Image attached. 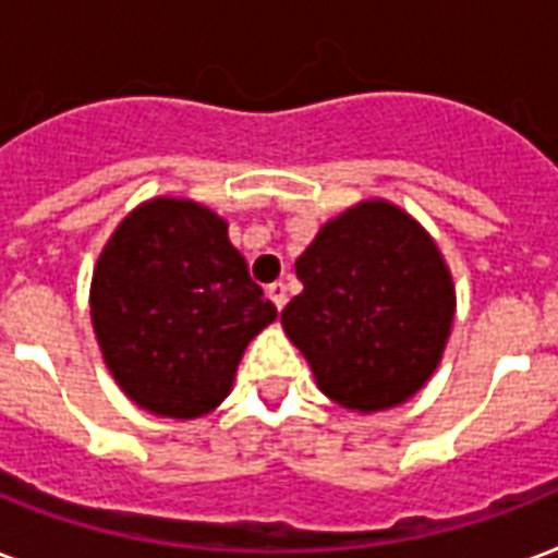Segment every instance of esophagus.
<instances>
[{
	"mask_svg": "<svg viewBox=\"0 0 558 558\" xmlns=\"http://www.w3.org/2000/svg\"><path fill=\"white\" fill-rule=\"evenodd\" d=\"M266 292H269L271 304H275V307L278 310L287 307V283H283V280H275V283H269V289H266Z\"/></svg>",
	"mask_w": 558,
	"mask_h": 558,
	"instance_id": "1",
	"label": "esophagus"
}]
</instances>
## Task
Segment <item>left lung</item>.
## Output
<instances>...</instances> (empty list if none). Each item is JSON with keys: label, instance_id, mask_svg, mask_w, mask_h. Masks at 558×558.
<instances>
[{"label": "left lung", "instance_id": "1", "mask_svg": "<svg viewBox=\"0 0 558 558\" xmlns=\"http://www.w3.org/2000/svg\"><path fill=\"white\" fill-rule=\"evenodd\" d=\"M295 275L304 292L280 325L330 401L389 410L430 380L457 295L436 242L410 213L360 202L316 233Z\"/></svg>", "mask_w": 558, "mask_h": 558}]
</instances>
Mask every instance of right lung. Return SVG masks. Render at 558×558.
<instances>
[{
  "label": "right lung",
  "instance_id": "add662e5",
  "mask_svg": "<svg viewBox=\"0 0 558 558\" xmlns=\"http://www.w3.org/2000/svg\"><path fill=\"white\" fill-rule=\"evenodd\" d=\"M90 316L131 401L166 418H198L228 398L242 351L278 310L251 280L225 219L186 198H151L99 254Z\"/></svg>",
  "mask_w": 558,
  "mask_h": 558
}]
</instances>
